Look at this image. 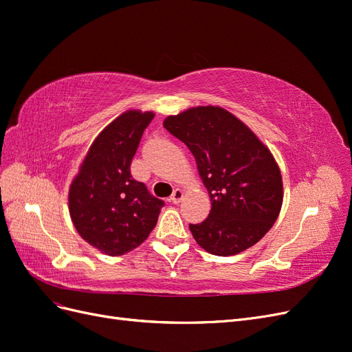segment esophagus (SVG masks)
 Returning a JSON list of instances; mask_svg holds the SVG:
<instances>
[{
    "label": "esophagus",
    "mask_w": 352,
    "mask_h": 352,
    "mask_svg": "<svg viewBox=\"0 0 352 352\" xmlns=\"http://www.w3.org/2000/svg\"><path fill=\"white\" fill-rule=\"evenodd\" d=\"M182 199H184V190L182 189H175L172 197H170V201H172L173 204H179V202Z\"/></svg>",
    "instance_id": "1"
}]
</instances>
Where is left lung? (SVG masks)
<instances>
[{
  "mask_svg": "<svg viewBox=\"0 0 352 352\" xmlns=\"http://www.w3.org/2000/svg\"><path fill=\"white\" fill-rule=\"evenodd\" d=\"M163 126L192 153L211 199L208 217L189 225L207 252L229 257L257 243L283 202L280 168L250 127L214 105L168 116Z\"/></svg>",
  "mask_w": 352,
  "mask_h": 352,
  "instance_id": "obj_1",
  "label": "left lung"
}]
</instances>
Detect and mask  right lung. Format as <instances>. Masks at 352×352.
I'll use <instances>...</instances> for the list:
<instances>
[{"label":"right lung","instance_id":"add662e5","mask_svg":"<svg viewBox=\"0 0 352 352\" xmlns=\"http://www.w3.org/2000/svg\"><path fill=\"white\" fill-rule=\"evenodd\" d=\"M153 111L127 110L100 132L69 189L74 228L94 248L119 257L148 238L162 199L131 175V163Z\"/></svg>","mask_w":352,"mask_h":352}]
</instances>
